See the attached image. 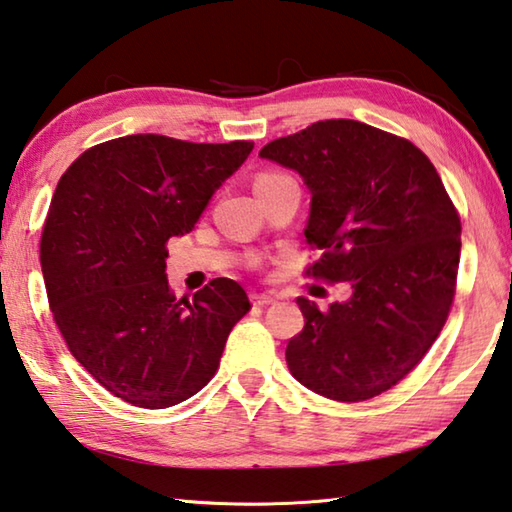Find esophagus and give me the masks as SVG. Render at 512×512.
Instances as JSON below:
<instances>
[{"mask_svg":"<svg viewBox=\"0 0 512 512\" xmlns=\"http://www.w3.org/2000/svg\"><path fill=\"white\" fill-rule=\"evenodd\" d=\"M250 302H253L255 307H266V305H273L275 298L271 293H250Z\"/></svg>","mask_w":512,"mask_h":512,"instance_id":"1","label":"esophagus"}]
</instances>
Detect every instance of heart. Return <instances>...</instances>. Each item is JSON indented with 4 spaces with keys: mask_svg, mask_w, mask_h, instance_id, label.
I'll return each instance as SVG.
<instances>
[{
    "mask_svg": "<svg viewBox=\"0 0 512 512\" xmlns=\"http://www.w3.org/2000/svg\"><path fill=\"white\" fill-rule=\"evenodd\" d=\"M275 176V173H264V176H259L257 180H264V178H273Z\"/></svg>",
    "mask_w": 512,
    "mask_h": 512,
    "instance_id": "obj_1",
    "label": "heart"
}]
</instances>
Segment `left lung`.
Masks as SVG:
<instances>
[{"mask_svg":"<svg viewBox=\"0 0 512 512\" xmlns=\"http://www.w3.org/2000/svg\"><path fill=\"white\" fill-rule=\"evenodd\" d=\"M259 155L311 192L305 237L320 259L305 273L352 287L325 311L298 298L291 375L336 402L381 395L418 366L452 309L461 216L443 180L418 146L354 119L316 121Z\"/></svg>","mask_w":512,"mask_h":512,"instance_id":"8db88e82","label":"left lung"}]
</instances>
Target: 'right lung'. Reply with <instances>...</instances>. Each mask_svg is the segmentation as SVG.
Returning a JSON list of instances; mask_svg holds the SVG:
<instances>
[{
    "mask_svg": "<svg viewBox=\"0 0 512 512\" xmlns=\"http://www.w3.org/2000/svg\"><path fill=\"white\" fill-rule=\"evenodd\" d=\"M253 146L126 135L58 180L40 239L51 314L74 359L128 404L167 409L196 395L250 311L228 277L178 300L164 268L167 241L194 228Z\"/></svg>",
    "mask_w": 512,
    "mask_h": 512,
    "instance_id": "1",
    "label": "right lung"
}]
</instances>
